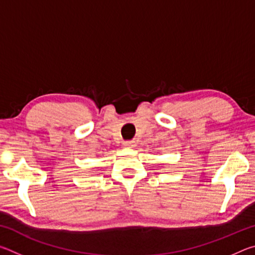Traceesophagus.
<instances>
[{
  "instance_id": "1",
  "label": "esophagus",
  "mask_w": 255,
  "mask_h": 255,
  "mask_svg": "<svg viewBox=\"0 0 255 255\" xmlns=\"http://www.w3.org/2000/svg\"><path fill=\"white\" fill-rule=\"evenodd\" d=\"M123 146L124 147H126V148H131V147H133V146H135V143H133V141H124L123 143Z\"/></svg>"
}]
</instances>
